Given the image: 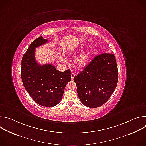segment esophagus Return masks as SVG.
I'll return each instance as SVG.
<instances>
[{
    "label": "esophagus",
    "mask_w": 146,
    "mask_h": 146,
    "mask_svg": "<svg viewBox=\"0 0 146 146\" xmlns=\"http://www.w3.org/2000/svg\"><path fill=\"white\" fill-rule=\"evenodd\" d=\"M74 76H75V74L74 73H71V79H72V80H73V78H74Z\"/></svg>",
    "instance_id": "34e87169"
}]
</instances>
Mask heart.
<instances>
[{
    "instance_id": "obj_1",
    "label": "heart",
    "mask_w": 146,
    "mask_h": 146,
    "mask_svg": "<svg viewBox=\"0 0 146 146\" xmlns=\"http://www.w3.org/2000/svg\"><path fill=\"white\" fill-rule=\"evenodd\" d=\"M91 55V51L87 50L81 54L77 55L74 59V62L75 65L80 68L85 67L89 61ZM59 59L62 62H66V59L65 56L64 55H60Z\"/></svg>"
}]
</instances>
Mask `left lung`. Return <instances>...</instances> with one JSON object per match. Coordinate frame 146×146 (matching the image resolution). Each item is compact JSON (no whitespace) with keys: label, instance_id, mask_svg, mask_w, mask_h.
I'll return each mask as SVG.
<instances>
[{"label":"left lung","instance_id":"left-lung-1","mask_svg":"<svg viewBox=\"0 0 146 146\" xmlns=\"http://www.w3.org/2000/svg\"><path fill=\"white\" fill-rule=\"evenodd\" d=\"M118 79L115 56L103 53L96 56L73 80L81 103L86 106L95 108L109 100L116 88Z\"/></svg>","mask_w":146,"mask_h":146}]
</instances>
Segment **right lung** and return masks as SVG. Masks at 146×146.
<instances>
[{
	"instance_id": "obj_1",
	"label": "right lung",
	"mask_w": 146,
	"mask_h": 146,
	"mask_svg": "<svg viewBox=\"0 0 146 146\" xmlns=\"http://www.w3.org/2000/svg\"><path fill=\"white\" fill-rule=\"evenodd\" d=\"M48 42L42 36L30 44L21 61V75L23 85L38 105L53 107L60 102L65 88L71 81L69 69L61 72L52 64L40 65L35 59V48Z\"/></svg>"
}]
</instances>
